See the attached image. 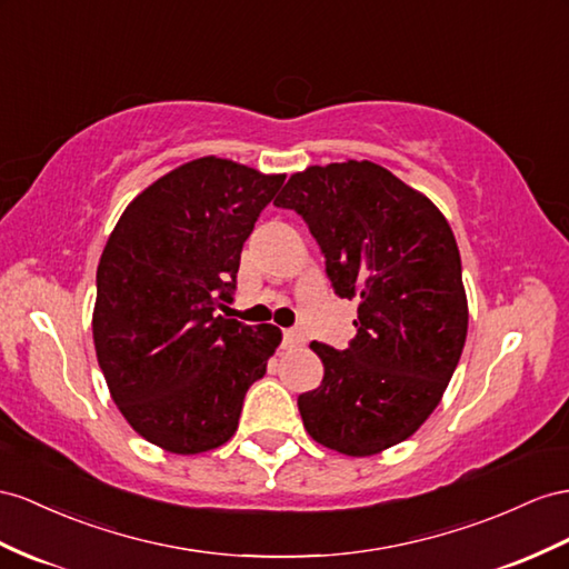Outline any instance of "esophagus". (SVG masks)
<instances>
[{
    "mask_svg": "<svg viewBox=\"0 0 569 569\" xmlns=\"http://www.w3.org/2000/svg\"><path fill=\"white\" fill-rule=\"evenodd\" d=\"M305 343V337L300 331H296V329H288V331H283V346L286 348H293V346H302Z\"/></svg>",
    "mask_w": 569,
    "mask_h": 569,
    "instance_id": "1",
    "label": "esophagus"
}]
</instances>
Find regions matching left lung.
<instances>
[{"mask_svg": "<svg viewBox=\"0 0 569 569\" xmlns=\"http://www.w3.org/2000/svg\"><path fill=\"white\" fill-rule=\"evenodd\" d=\"M276 207L308 223L339 298L358 300L346 351L312 341L325 380L298 397L315 442L372 457L426 423L469 329L461 257L447 218L370 160L290 174Z\"/></svg>", "mask_w": 569, "mask_h": 569, "instance_id": "1", "label": "left lung"}]
</instances>
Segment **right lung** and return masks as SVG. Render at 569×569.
Returning a JSON list of instances; mask_svg holds the SVG:
<instances>
[{
	"instance_id": "obj_1",
	"label": "right lung",
	"mask_w": 569,
	"mask_h": 569,
	"mask_svg": "<svg viewBox=\"0 0 569 569\" xmlns=\"http://www.w3.org/2000/svg\"><path fill=\"white\" fill-rule=\"evenodd\" d=\"M283 180L228 158L189 160L129 203L100 254L98 366L127 423L172 455L236 435L247 389L281 343L279 327H247L218 310Z\"/></svg>"
}]
</instances>
